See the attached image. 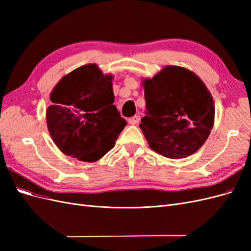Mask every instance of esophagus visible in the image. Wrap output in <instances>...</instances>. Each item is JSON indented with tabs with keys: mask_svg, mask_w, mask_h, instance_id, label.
Returning a JSON list of instances; mask_svg holds the SVG:
<instances>
[{
	"mask_svg": "<svg viewBox=\"0 0 251 251\" xmlns=\"http://www.w3.org/2000/svg\"><path fill=\"white\" fill-rule=\"evenodd\" d=\"M140 121V116L139 115H135L131 118H128V124L130 125H137Z\"/></svg>",
	"mask_w": 251,
	"mask_h": 251,
	"instance_id": "1",
	"label": "esophagus"
}]
</instances>
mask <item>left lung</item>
Listing matches in <instances>:
<instances>
[{"instance_id": "obj_1", "label": "left lung", "mask_w": 251, "mask_h": 251, "mask_svg": "<svg viewBox=\"0 0 251 251\" xmlns=\"http://www.w3.org/2000/svg\"><path fill=\"white\" fill-rule=\"evenodd\" d=\"M146 116L140 128L159 155L180 159L196 153L214 126V100L207 88L185 68L168 66L143 80Z\"/></svg>"}]
</instances>
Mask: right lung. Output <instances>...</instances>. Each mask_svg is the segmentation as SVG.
Returning <instances> with one entry per match:
<instances>
[{"instance_id": "obj_1", "label": "right lung", "mask_w": 251, "mask_h": 251, "mask_svg": "<svg viewBox=\"0 0 251 251\" xmlns=\"http://www.w3.org/2000/svg\"><path fill=\"white\" fill-rule=\"evenodd\" d=\"M112 78L91 64L66 75L53 89L47 126L67 156L93 162L115 146L126 121L113 104Z\"/></svg>"}]
</instances>
